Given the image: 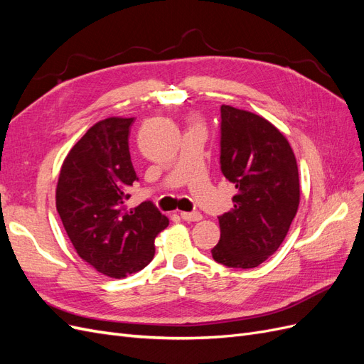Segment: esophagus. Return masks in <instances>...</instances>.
I'll return each mask as SVG.
<instances>
[{
  "label": "esophagus",
  "mask_w": 364,
  "mask_h": 364,
  "mask_svg": "<svg viewBox=\"0 0 364 364\" xmlns=\"http://www.w3.org/2000/svg\"><path fill=\"white\" fill-rule=\"evenodd\" d=\"M181 217L185 222H199V220H202L200 213H181Z\"/></svg>",
  "instance_id": "34e87169"
}]
</instances>
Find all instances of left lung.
I'll return each instance as SVG.
<instances>
[{"label":"left lung","mask_w":364,"mask_h":364,"mask_svg":"<svg viewBox=\"0 0 364 364\" xmlns=\"http://www.w3.org/2000/svg\"><path fill=\"white\" fill-rule=\"evenodd\" d=\"M220 165L235 185L234 208L218 217L213 258L228 267L252 269L278 250L301 200L294 153L270 121L223 105Z\"/></svg>","instance_id":"8db88e82"}]
</instances>
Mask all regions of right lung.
<instances>
[{
	"mask_svg": "<svg viewBox=\"0 0 364 364\" xmlns=\"http://www.w3.org/2000/svg\"><path fill=\"white\" fill-rule=\"evenodd\" d=\"M134 118L98 121L65 158L56 208L79 257L111 278L144 269L155 255V238L168 218L151 202L127 208L138 181L129 151Z\"/></svg>",
	"mask_w": 364,
	"mask_h": 364,
	"instance_id": "right-lung-1",
	"label": "right lung"
}]
</instances>
